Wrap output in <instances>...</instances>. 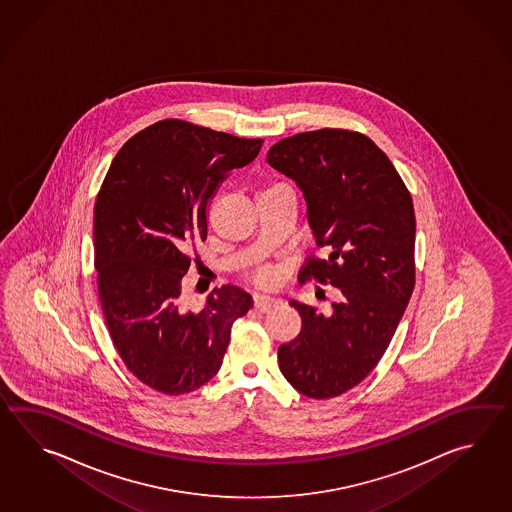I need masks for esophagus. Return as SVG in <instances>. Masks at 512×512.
I'll return each mask as SVG.
<instances>
[{
	"label": "esophagus",
	"instance_id": "34e87169",
	"mask_svg": "<svg viewBox=\"0 0 512 512\" xmlns=\"http://www.w3.org/2000/svg\"><path fill=\"white\" fill-rule=\"evenodd\" d=\"M252 302H254V307H256V309H260V311H269V309L274 307V305L280 304V300H278V298H274L271 294L263 293L252 294Z\"/></svg>",
	"mask_w": 512,
	"mask_h": 512
}]
</instances>
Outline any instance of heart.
Segmentation results:
<instances>
[{
    "instance_id": "1",
    "label": "heart",
    "mask_w": 512,
    "mask_h": 512,
    "mask_svg": "<svg viewBox=\"0 0 512 512\" xmlns=\"http://www.w3.org/2000/svg\"><path fill=\"white\" fill-rule=\"evenodd\" d=\"M260 280H261V282H267V280H271V272L261 271L260 272Z\"/></svg>"
}]
</instances>
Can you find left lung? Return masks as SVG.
Returning a JSON list of instances; mask_svg holds the SVG:
<instances>
[{"label":"left lung","instance_id":"1","mask_svg":"<svg viewBox=\"0 0 512 512\" xmlns=\"http://www.w3.org/2000/svg\"><path fill=\"white\" fill-rule=\"evenodd\" d=\"M267 163L304 194L307 221L326 260L300 280L340 289L331 315L291 300L298 337L278 348L280 371L311 399L364 381L392 342L415 285L412 196L386 153L357 131H305L276 142Z\"/></svg>","mask_w":512,"mask_h":512}]
</instances>
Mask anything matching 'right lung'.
Masks as SVG:
<instances>
[{
    "label": "right lung",
    "instance_id": "obj_1",
    "mask_svg": "<svg viewBox=\"0 0 512 512\" xmlns=\"http://www.w3.org/2000/svg\"><path fill=\"white\" fill-rule=\"evenodd\" d=\"M261 139H240L183 120H161L126 142L95 203L98 298L126 368L157 392L181 395L221 368L230 327L251 294L223 285L203 309H186L181 280L190 241L207 240L208 203Z\"/></svg>",
    "mask_w": 512,
    "mask_h": 512
}]
</instances>
